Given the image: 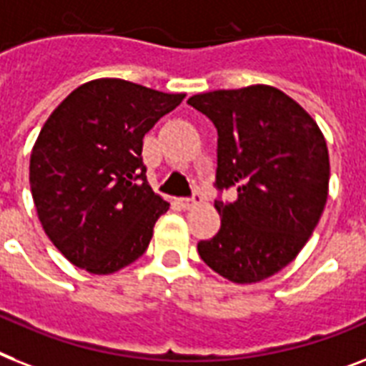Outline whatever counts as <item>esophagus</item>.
Returning <instances> with one entry per match:
<instances>
[{
    "mask_svg": "<svg viewBox=\"0 0 366 366\" xmlns=\"http://www.w3.org/2000/svg\"><path fill=\"white\" fill-rule=\"evenodd\" d=\"M201 203V195L199 193H193V197H184V199H178V204L182 207L184 210H189L193 207H197Z\"/></svg>",
    "mask_w": 366,
    "mask_h": 366,
    "instance_id": "34e87169",
    "label": "esophagus"
}]
</instances>
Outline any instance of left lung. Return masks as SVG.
<instances>
[{
  "mask_svg": "<svg viewBox=\"0 0 366 366\" xmlns=\"http://www.w3.org/2000/svg\"><path fill=\"white\" fill-rule=\"evenodd\" d=\"M218 129L214 201L219 231L201 240V259L234 284L276 274L307 244L327 203L329 152L322 129L274 86L214 90L188 99Z\"/></svg>",
  "mask_w": 366,
  "mask_h": 366,
  "instance_id": "8db88e82",
  "label": "left lung"
}]
</instances>
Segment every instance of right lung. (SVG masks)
Returning <instances> with one entry per match:
<instances>
[{"label":"right lung","mask_w":366,"mask_h":366,"mask_svg":"<svg viewBox=\"0 0 366 366\" xmlns=\"http://www.w3.org/2000/svg\"><path fill=\"white\" fill-rule=\"evenodd\" d=\"M184 97L97 79L71 92L44 122L29 186L44 233L75 267L111 274L147 252L169 203L147 182L142 139Z\"/></svg>","instance_id":"add662e5"}]
</instances>
